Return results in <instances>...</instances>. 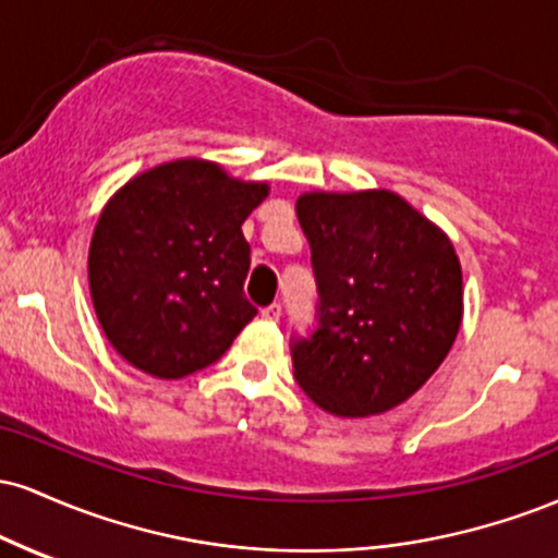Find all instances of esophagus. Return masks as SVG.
I'll list each match as a JSON object with an SVG mask.
<instances>
[{
    "mask_svg": "<svg viewBox=\"0 0 558 558\" xmlns=\"http://www.w3.org/2000/svg\"><path fill=\"white\" fill-rule=\"evenodd\" d=\"M280 315H283V310H280V304H270L262 310V317L267 319V323H278Z\"/></svg>",
    "mask_w": 558,
    "mask_h": 558,
    "instance_id": "obj_1",
    "label": "esophagus"
}]
</instances>
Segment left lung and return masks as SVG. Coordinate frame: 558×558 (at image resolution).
I'll return each mask as SVG.
<instances>
[{
    "label": "left lung",
    "mask_w": 558,
    "mask_h": 558,
    "mask_svg": "<svg viewBox=\"0 0 558 558\" xmlns=\"http://www.w3.org/2000/svg\"><path fill=\"white\" fill-rule=\"evenodd\" d=\"M296 215L312 248L319 323L293 343V377L336 417L388 412L430 380L457 341V248L386 189L310 191Z\"/></svg>",
    "instance_id": "left-lung-1"
}]
</instances>
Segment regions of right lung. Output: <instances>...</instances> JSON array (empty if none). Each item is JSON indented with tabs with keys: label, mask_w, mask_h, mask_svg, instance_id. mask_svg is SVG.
<instances>
[{
	"label": "right lung",
	"mask_w": 558,
	"mask_h": 558,
	"mask_svg": "<svg viewBox=\"0 0 558 558\" xmlns=\"http://www.w3.org/2000/svg\"><path fill=\"white\" fill-rule=\"evenodd\" d=\"M270 185L209 159L138 172L101 209L88 288L107 341L146 375L178 380L209 367L257 315L246 296L243 220Z\"/></svg>",
	"instance_id": "1"
}]
</instances>
